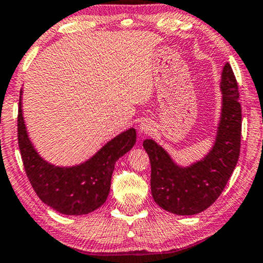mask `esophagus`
I'll use <instances>...</instances> for the list:
<instances>
[{"mask_svg": "<svg viewBox=\"0 0 263 263\" xmlns=\"http://www.w3.org/2000/svg\"><path fill=\"white\" fill-rule=\"evenodd\" d=\"M139 130H140L141 134H151V132L154 130V126L150 122H141L139 124Z\"/></svg>", "mask_w": 263, "mask_h": 263, "instance_id": "1", "label": "esophagus"}]
</instances>
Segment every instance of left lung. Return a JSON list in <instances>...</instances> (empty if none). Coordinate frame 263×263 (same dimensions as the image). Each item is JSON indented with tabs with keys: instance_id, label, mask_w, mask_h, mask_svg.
<instances>
[{
	"instance_id": "left-lung-1",
	"label": "left lung",
	"mask_w": 263,
	"mask_h": 263,
	"mask_svg": "<svg viewBox=\"0 0 263 263\" xmlns=\"http://www.w3.org/2000/svg\"><path fill=\"white\" fill-rule=\"evenodd\" d=\"M222 115L212 150L189 167H179L152 139L144 141L151 162V193L168 212L190 216L202 212L222 194L238 163L241 140V106L231 64L222 72Z\"/></svg>"
}]
</instances>
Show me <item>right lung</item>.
I'll list each match as a JSON object with an SVG mask.
<instances>
[{
	"label": "right lung",
	"mask_w": 263,
	"mask_h": 263,
	"mask_svg": "<svg viewBox=\"0 0 263 263\" xmlns=\"http://www.w3.org/2000/svg\"><path fill=\"white\" fill-rule=\"evenodd\" d=\"M137 141L135 129L108 141L95 156L79 166L56 167L39 156L29 140L22 112V90L18 107V145L25 173L42 202L57 212L82 216L105 203L111 189L115 164Z\"/></svg>",
	"instance_id": "1"
}]
</instances>
